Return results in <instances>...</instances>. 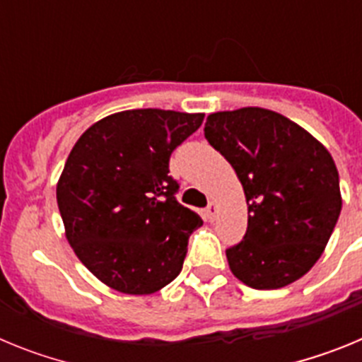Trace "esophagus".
<instances>
[{
  "instance_id": "34e87169",
  "label": "esophagus",
  "mask_w": 362,
  "mask_h": 362,
  "mask_svg": "<svg viewBox=\"0 0 362 362\" xmlns=\"http://www.w3.org/2000/svg\"><path fill=\"white\" fill-rule=\"evenodd\" d=\"M217 212H219V206H217V203H210L209 206H206V212H204V216H206V219L209 221H214L217 217Z\"/></svg>"
}]
</instances>
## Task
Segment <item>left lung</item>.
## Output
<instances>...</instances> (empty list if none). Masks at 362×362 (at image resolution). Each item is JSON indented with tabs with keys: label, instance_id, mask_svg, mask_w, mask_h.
<instances>
[{
	"label": "left lung",
	"instance_id": "8db88e82",
	"mask_svg": "<svg viewBox=\"0 0 362 362\" xmlns=\"http://www.w3.org/2000/svg\"><path fill=\"white\" fill-rule=\"evenodd\" d=\"M204 137L232 165L248 204L245 239L226 250L233 276L255 290L300 279L325 252L343 206L330 152L261 107L210 114Z\"/></svg>",
	"mask_w": 362,
	"mask_h": 362
}]
</instances>
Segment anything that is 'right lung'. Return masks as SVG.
<instances>
[{
    "mask_svg": "<svg viewBox=\"0 0 362 362\" xmlns=\"http://www.w3.org/2000/svg\"><path fill=\"white\" fill-rule=\"evenodd\" d=\"M203 119L201 112H116L70 150L56 187L66 241L112 290L150 296L183 268L188 238L203 221L174 197L168 159Z\"/></svg>",
    "mask_w": 362,
    "mask_h": 362,
    "instance_id": "obj_1",
    "label": "right lung"
}]
</instances>
